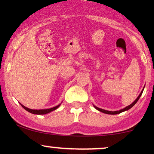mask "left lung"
<instances>
[{
    "instance_id": "1",
    "label": "left lung",
    "mask_w": 154,
    "mask_h": 154,
    "mask_svg": "<svg viewBox=\"0 0 154 154\" xmlns=\"http://www.w3.org/2000/svg\"><path fill=\"white\" fill-rule=\"evenodd\" d=\"M143 90H142V92H140V94H139V96H138L137 97V98L136 99V100H135L133 103H132L131 105H130L129 106H126V107H125L124 109H121V110H119V111H106V110H104V109H100V108H98V107H96V106H94V107L97 109V110H98V111H101V112H103V113H106V114H111V115H116V114H119V113H122V112H123V111H127V110H128V109H130V108H132V106H133L135 104H136L137 103V101L139 100V99L140 98V96H141V94H142V93H143Z\"/></svg>"
}]
</instances>
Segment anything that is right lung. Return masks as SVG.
<instances>
[{
  "label": "right lung",
  "mask_w": 154,
  "mask_h": 154,
  "mask_svg": "<svg viewBox=\"0 0 154 154\" xmlns=\"http://www.w3.org/2000/svg\"><path fill=\"white\" fill-rule=\"evenodd\" d=\"M22 105V106L23 108H24V109H26V110L28 111V112H30V113H33V114H37V115H43V114H46V113H49V112H51L52 111H54L56 110V109L59 107L60 105H59L58 106H55V107H53V108H51V109H39V110H35V109H28L27 107H26V106H24L23 105Z\"/></svg>",
  "instance_id": "1"
}]
</instances>
